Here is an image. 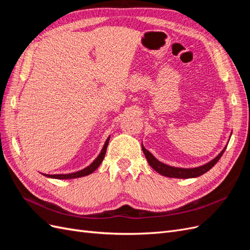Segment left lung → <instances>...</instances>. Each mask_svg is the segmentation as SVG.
<instances>
[{
  "mask_svg": "<svg viewBox=\"0 0 250 250\" xmlns=\"http://www.w3.org/2000/svg\"><path fill=\"white\" fill-rule=\"evenodd\" d=\"M142 149H143L144 154H145V156L147 158L149 165L157 173L162 174V175H164V176L172 177V178H194V177H198V176L202 175V174L207 173L208 171H209L211 168H213L214 166L217 164V162L220 160V157L224 153L226 147L214 158L213 161H210L203 166H200V167L191 168V169L171 167V166L163 164L162 162L156 160V158L152 154H151L147 149H145V147H144L143 145H142Z\"/></svg>",
  "mask_w": 250,
  "mask_h": 250,
  "instance_id": "1",
  "label": "left lung"
}]
</instances>
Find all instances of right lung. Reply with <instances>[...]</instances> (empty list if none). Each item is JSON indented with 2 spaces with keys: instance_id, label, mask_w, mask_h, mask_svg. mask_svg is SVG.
I'll return each mask as SVG.
<instances>
[{
  "instance_id": "right-lung-1",
  "label": "right lung",
  "mask_w": 250,
  "mask_h": 250,
  "mask_svg": "<svg viewBox=\"0 0 250 250\" xmlns=\"http://www.w3.org/2000/svg\"><path fill=\"white\" fill-rule=\"evenodd\" d=\"M110 138V137H109ZM109 138L106 140V142H105L104 146L101 150L100 154L98 155V157L96 158V160L90 164L88 167L82 169L80 171H77L75 173H70V174H54V175H49V174H43L44 176L47 177H50V178H56V179H72V178H78V177H83V176H86V175H89V174H92L99 166L101 165L103 158L105 156V153H106V149H107V145L109 143Z\"/></svg>"
}]
</instances>
